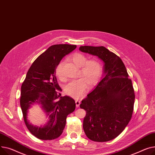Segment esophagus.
I'll list each match as a JSON object with an SVG mask.
<instances>
[{"instance_id": "obj_1", "label": "esophagus", "mask_w": 155, "mask_h": 155, "mask_svg": "<svg viewBox=\"0 0 155 155\" xmlns=\"http://www.w3.org/2000/svg\"><path fill=\"white\" fill-rule=\"evenodd\" d=\"M76 107H78L79 106V105H80V104H81V101H79V100H76Z\"/></svg>"}]
</instances>
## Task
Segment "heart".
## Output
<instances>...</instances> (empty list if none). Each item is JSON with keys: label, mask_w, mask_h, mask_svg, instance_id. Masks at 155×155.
Wrapping results in <instances>:
<instances>
[{"label": "heart", "mask_w": 155, "mask_h": 155, "mask_svg": "<svg viewBox=\"0 0 155 155\" xmlns=\"http://www.w3.org/2000/svg\"><path fill=\"white\" fill-rule=\"evenodd\" d=\"M74 64L79 68V76L81 78L70 81L64 87L66 94L78 99L86 93L89 87L95 85L101 78L103 68L101 62L96 59L87 60L86 56L81 53H75L70 57ZM64 62L61 61L56 68V74L61 79H63L62 66Z\"/></svg>", "instance_id": "obj_1"}]
</instances>
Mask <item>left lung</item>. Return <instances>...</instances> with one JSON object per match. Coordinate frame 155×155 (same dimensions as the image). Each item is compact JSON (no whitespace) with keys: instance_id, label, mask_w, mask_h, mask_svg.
<instances>
[{"instance_id":"left-lung-1","label":"left lung","mask_w":155,"mask_h":155,"mask_svg":"<svg viewBox=\"0 0 155 155\" xmlns=\"http://www.w3.org/2000/svg\"><path fill=\"white\" fill-rule=\"evenodd\" d=\"M79 50L104 63L103 78L80 104L86 112L84 133L94 141H110L122 133L132 117L135 98L132 81L121 58L105 47L84 45Z\"/></svg>"}]
</instances>
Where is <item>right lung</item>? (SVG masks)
I'll return each mask as SVG.
<instances>
[{"mask_svg": "<svg viewBox=\"0 0 155 155\" xmlns=\"http://www.w3.org/2000/svg\"><path fill=\"white\" fill-rule=\"evenodd\" d=\"M76 45H51L36 59L27 72L21 86L20 104L27 129L36 138L52 140L59 137L64 129L68 114L76 108L74 100L61 96L56 77V68L61 60L76 48ZM39 104L49 116L50 121L43 127L30 124L26 119L30 105Z\"/></svg>", "mask_w": 155, "mask_h": 155, "instance_id": "right-lung-1", "label": "right lung"}]
</instances>
